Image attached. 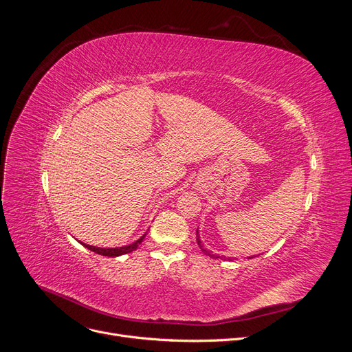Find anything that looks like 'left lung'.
<instances>
[{
    "label": "left lung",
    "mask_w": 352,
    "mask_h": 352,
    "mask_svg": "<svg viewBox=\"0 0 352 352\" xmlns=\"http://www.w3.org/2000/svg\"><path fill=\"white\" fill-rule=\"evenodd\" d=\"M197 241H198V245H199V248H201V251H202V252H206L207 255H210V257H216V258H217V255H212V254H210V251H207V248H204V247H202V243H201V241H199V235H198V230H197Z\"/></svg>",
    "instance_id": "8db88e82"
}]
</instances>
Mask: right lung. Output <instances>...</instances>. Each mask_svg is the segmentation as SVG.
<instances>
[{
    "label": "right lung",
    "mask_w": 352,
    "mask_h": 352,
    "mask_svg": "<svg viewBox=\"0 0 352 352\" xmlns=\"http://www.w3.org/2000/svg\"><path fill=\"white\" fill-rule=\"evenodd\" d=\"M145 236H146V233H144V235L140 239H138L136 242H133L131 245H126V247H120V248H98V247H92V245H87V243H83V245L88 250L97 252L100 255H105V257H119V255L129 254V252L135 251L138 247H140L141 242L145 239Z\"/></svg>",
    "instance_id": "right-lung-1"
}]
</instances>
